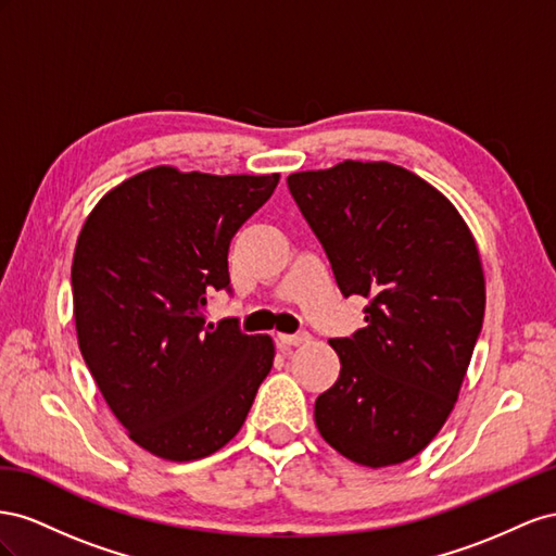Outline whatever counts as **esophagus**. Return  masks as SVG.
<instances>
[{
    "instance_id": "34e87169",
    "label": "esophagus",
    "mask_w": 556,
    "mask_h": 556,
    "mask_svg": "<svg viewBox=\"0 0 556 556\" xmlns=\"http://www.w3.org/2000/svg\"><path fill=\"white\" fill-rule=\"evenodd\" d=\"M312 340V336L307 330H298V332H279V342L281 344H287V346H291V344H305V342H309Z\"/></svg>"
}]
</instances>
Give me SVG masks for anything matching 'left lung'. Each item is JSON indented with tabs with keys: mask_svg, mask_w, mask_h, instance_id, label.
Wrapping results in <instances>:
<instances>
[{
	"mask_svg": "<svg viewBox=\"0 0 556 556\" xmlns=\"http://www.w3.org/2000/svg\"><path fill=\"white\" fill-rule=\"evenodd\" d=\"M344 298L366 326L332 338L340 377L314 403L324 440L370 468L417 456L447 421L484 319V275L464 218L399 165L344 161L287 179Z\"/></svg>",
	"mask_w": 556,
	"mask_h": 556,
	"instance_id": "obj_1",
	"label": "left lung"
}]
</instances>
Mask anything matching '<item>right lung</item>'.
<instances>
[{
	"instance_id": "add662e5",
	"label": "right lung",
	"mask_w": 556,
	"mask_h": 556,
	"mask_svg": "<svg viewBox=\"0 0 556 556\" xmlns=\"http://www.w3.org/2000/svg\"><path fill=\"white\" fill-rule=\"evenodd\" d=\"M277 184L153 167L109 190L78 235V346L111 412L155 456L224 447L273 368L269 336H247L235 316L207 324L204 305L232 293L230 240Z\"/></svg>"
}]
</instances>
